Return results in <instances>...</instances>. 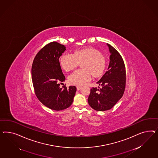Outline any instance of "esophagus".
Returning <instances> with one entry per match:
<instances>
[{
  "label": "esophagus",
  "mask_w": 158,
  "mask_h": 158,
  "mask_svg": "<svg viewBox=\"0 0 158 158\" xmlns=\"http://www.w3.org/2000/svg\"><path fill=\"white\" fill-rule=\"evenodd\" d=\"M77 90H80L81 89V86H77Z\"/></svg>",
  "instance_id": "obj_1"
}]
</instances>
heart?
<instances>
[{"label": "heart", "mask_w": 158, "mask_h": 158, "mask_svg": "<svg viewBox=\"0 0 158 158\" xmlns=\"http://www.w3.org/2000/svg\"><path fill=\"white\" fill-rule=\"evenodd\" d=\"M83 62V69L77 70L68 77V81L73 85L81 86L94 77L101 76L105 70L106 61L104 57L94 48L77 50L73 54L64 53L60 58V63L64 70L70 71Z\"/></svg>", "instance_id": "b5f03b06"}]
</instances>
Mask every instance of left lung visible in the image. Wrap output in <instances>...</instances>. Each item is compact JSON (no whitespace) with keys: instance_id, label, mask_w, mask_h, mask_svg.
I'll use <instances>...</instances> for the list:
<instances>
[{"instance_id":"left-lung-1","label":"left lung","mask_w":158,"mask_h":158,"mask_svg":"<svg viewBox=\"0 0 158 158\" xmlns=\"http://www.w3.org/2000/svg\"><path fill=\"white\" fill-rule=\"evenodd\" d=\"M110 53L108 71L97 83L101 86L93 87L88 103L93 109L104 111L111 109L122 97L126 87V69L119 52L107 44Z\"/></svg>"}]
</instances>
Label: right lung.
I'll return each mask as SVG.
<instances>
[{"label":"right lung","instance_id":"add662e5","mask_svg":"<svg viewBox=\"0 0 158 158\" xmlns=\"http://www.w3.org/2000/svg\"><path fill=\"white\" fill-rule=\"evenodd\" d=\"M64 45L52 42L44 46L34 58L32 79L35 94L43 105L55 110L69 107L77 91L75 86H60L65 81L59 58L65 52Z\"/></svg>","mask_w":158,"mask_h":158}]
</instances>
